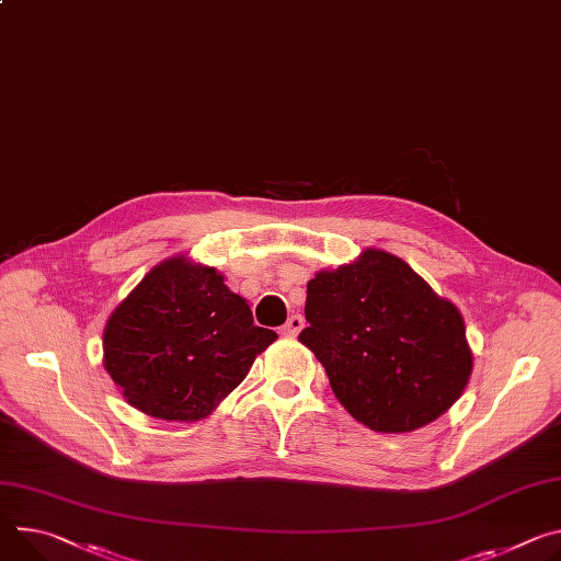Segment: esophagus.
<instances>
[{
	"mask_svg": "<svg viewBox=\"0 0 561 561\" xmlns=\"http://www.w3.org/2000/svg\"><path fill=\"white\" fill-rule=\"evenodd\" d=\"M301 329H304V318H301V316H290L288 322L282 327L279 333L286 335V337H295Z\"/></svg>",
	"mask_w": 561,
	"mask_h": 561,
	"instance_id": "34e87169",
	"label": "esophagus"
}]
</instances>
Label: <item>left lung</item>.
Wrapping results in <instances>:
<instances>
[{
  "label": "left lung",
  "mask_w": 561,
  "mask_h": 561,
  "mask_svg": "<svg viewBox=\"0 0 561 561\" xmlns=\"http://www.w3.org/2000/svg\"><path fill=\"white\" fill-rule=\"evenodd\" d=\"M299 342L327 369L344 410L382 434L421 430L468 387L474 355L454 304L396 254L318 271L307 284Z\"/></svg>",
  "instance_id": "1"
}]
</instances>
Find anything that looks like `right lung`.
I'll use <instances>...</instances> for the list:
<instances>
[{
    "mask_svg": "<svg viewBox=\"0 0 561 561\" xmlns=\"http://www.w3.org/2000/svg\"><path fill=\"white\" fill-rule=\"evenodd\" d=\"M275 340V331L254 327L248 301L217 268L174 254L110 316L103 365L138 412L196 423L243 382Z\"/></svg>",
    "mask_w": 561,
    "mask_h": 561,
    "instance_id": "right-lung-1",
    "label": "right lung"
}]
</instances>
